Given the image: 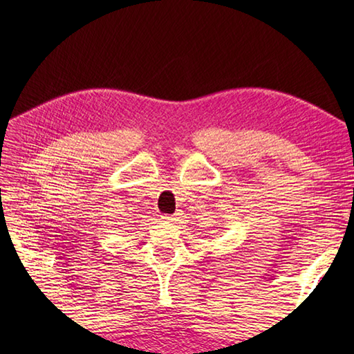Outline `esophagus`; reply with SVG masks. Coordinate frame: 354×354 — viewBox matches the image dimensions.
<instances>
[{
    "label": "esophagus",
    "mask_w": 354,
    "mask_h": 354,
    "mask_svg": "<svg viewBox=\"0 0 354 354\" xmlns=\"http://www.w3.org/2000/svg\"><path fill=\"white\" fill-rule=\"evenodd\" d=\"M162 219H164V221H169V222H173V223H176V222L179 221V216H178V214H175V216H162Z\"/></svg>",
    "instance_id": "esophagus-1"
}]
</instances>
